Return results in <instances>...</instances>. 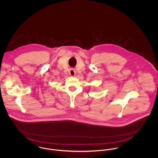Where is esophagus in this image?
<instances>
[{
  "mask_svg": "<svg viewBox=\"0 0 158 158\" xmlns=\"http://www.w3.org/2000/svg\"><path fill=\"white\" fill-rule=\"evenodd\" d=\"M69 74L71 77H74L75 75V70L73 69H70L69 70Z\"/></svg>",
  "mask_w": 158,
  "mask_h": 158,
  "instance_id": "34e87169",
  "label": "esophagus"
}]
</instances>
